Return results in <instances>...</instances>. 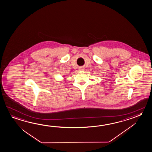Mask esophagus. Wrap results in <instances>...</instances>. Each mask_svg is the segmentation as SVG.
I'll return each instance as SVG.
<instances>
[{
  "label": "esophagus",
  "mask_w": 152,
  "mask_h": 152,
  "mask_svg": "<svg viewBox=\"0 0 152 152\" xmlns=\"http://www.w3.org/2000/svg\"><path fill=\"white\" fill-rule=\"evenodd\" d=\"M79 69H80V70H83V68H82V67H80V68Z\"/></svg>",
  "instance_id": "obj_1"
}]
</instances>
